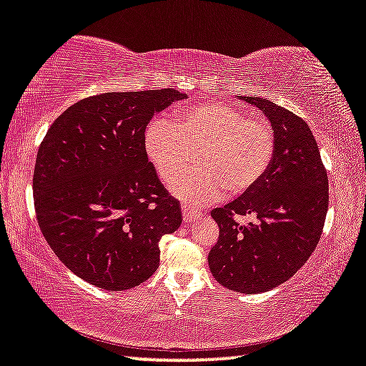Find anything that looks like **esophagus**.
Instances as JSON below:
<instances>
[{
  "label": "esophagus",
  "mask_w": 366,
  "mask_h": 366,
  "mask_svg": "<svg viewBox=\"0 0 366 366\" xmlns=\"http://www.w3.org/2000/svg\"><path fill=\"white\" fill-rule=\"evenodd\" d=\"M199 212L194 210V208H190L189 205H182V218L184 222H194V219L199 218Z\"/></svg>",
  "instance_id": "34e87169"
}]
</instances>
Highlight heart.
<instances>
[{"label":"heart","mask_w":366,"mask_h":366,"mask_svg":"<svg viewBox=\"0 0 366 366\" xmlns=\"http://www.w3.org/2000/svg\"><path fill=\"white\" fill-rule=\"evenodd\" d=\"M143 147L162 181H171L192 164L199 167L169 184V190L189 205L212 204L222 195H242L269 172L277 152L272 125L249 117L246 110L224 102H199L176 115V122L154 119Z\"/></svg>","instance_id":"heart-1"}]
</instances>
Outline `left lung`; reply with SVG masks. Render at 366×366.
Instances as JSON below:
<instances>
[{
	"label": "left lung",
	"instance_id": "8db88e82",
	"mask_svg": "<svg viewBox=\"0 0 366 366\" xmlns=\"http://www.w3.org/2000/svg\"><path fill=\"white\" fill-rule=\"evenodd\" d=\"M239 99L270 120L277 152L256 187L212 212L219 236L208 252V265L219 285L252 295L287 282L310 259L326 222L329 182L315 135L303 119L262 97ZM236 214H252L257 222L239 227Z\"/></svg>",
	"mask_w": 366,
	"mask_h": 366
}]
</instances>
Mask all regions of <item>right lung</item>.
Returning a JSON list of instances; mask_svg holds the SVG:
<instances>
[{
    "mask_svg": "<svg viewBox=\"0 0 366 366\" xmlns=\"http://www.w3.org/2000/svg\"><path fill=\"white\" fill-rule=\"evenodd\" d=\"M176 89L104 92L68 107L39 147L32 190L51 251L91 285L122 292L159 267V241L182 222L144 153L156 112L185 99Z\"/></svg>",
    "mask_w": 366,
    "mask_h": 366,
    "instance_id": "obj_1",
    "label": "right lung"
}]
</instances>
